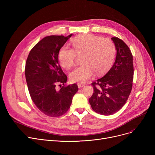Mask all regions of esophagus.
<instances>
[{
    "instance_id": "1",
    "label": "esophagus",
    "mask_w": 155,
    "mask_h": 155,
    "mask_svg": "<svg viewBox=\"0 0 155 155\" xmlns=\"http://www.w3.org/2000/svg\"><path fill=\"white\" fill-rule=\"evenodd\" d=\"M84 85H84V84H82V83L78 84V88H82V87H83Z\"/></svg>"
}]
</instances>
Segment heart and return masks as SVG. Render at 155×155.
Segmentation results:
<instances>
[{"label":"heart","mask_w":155,"mask_h":155,"mask_svg":"<svg viewBox=\"0 0 155 155\" xmlns=\"http://www.w3.org/2000/svg\"><path fill=\"white\" fill-rule=\"evenodd\" d=\"M72 48L62 47L58 53L61 66L64 68L72 67L76 54L81 57L82 65L75 67L70 73L72 82L83 83L91 78L94 71L101 74L107 70L114 60L116 48L109 38L88 34L78 36L71 40Z\"/></svg>","instance_id":"obj_1"}]
</instances>
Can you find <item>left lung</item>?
<instances>
[{"label":"left lung","mask_w":155,"mask_h":155,"mask_svg":"<svg viewBox=\"0 0 155 155\" xmlns=\"http://www.w3.org/2000/svg\"><path fill=\"white\" fill-rule=\"evenodd\" d=\"M117 55L106 74L92 83L94 94L88 99L92 109L101 115H112L126 104L131 94L134 67L133 54L123 40L112 37Z\"/></svg>","instance_id":"1"}]
</instances>
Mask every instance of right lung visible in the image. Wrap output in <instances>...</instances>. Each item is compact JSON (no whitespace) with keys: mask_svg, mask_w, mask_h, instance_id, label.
Listing matches in <instances>:
<instances>
[{"mask_svg":"<svg viewBox=\"0 0 155 155\" xmlns=\"http://www.w3.org/2000/svg\"><path fill=\"white\" fill-rule=\"evenodd\" d=\"M72 35L49 36L31 49L26 63L25 75L29 92L38 109L50 117H59L70 109L78 91L76 84L66 85L67 76L58 63L61 48ZM64 86L57 90L56 86Z\"/></svg>","mask_w":155,"mask_h":155,"instance_id":"right-lung-1","label":"right lung"}]
</instances>
